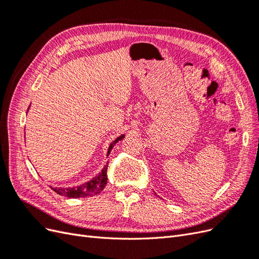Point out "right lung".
<instances>
[{
	"label": "right lung",
	"mask_w": 259,
	"mask_h": 259,
	"mask_svg": "<svg viewBox=\"0 0 259 259\" xmlns=\"http://www.w3.org/2000/svg\"><path fill=\"white\" fill-rule=\"evenodd\" d=\"M31 106V105H30ZM30 108V107H29ZM28 108V111H29ZM27 111V112H28ZM125 137L124 134H122L121 136L117 137L115 140L110 144L108 148V152H107V156L109 155V153L111 152V150L113 149V147L115 146L116 143H119V140L123 139ZM107 168H108V163L105 165V167L101 169L100 173L95 176L94 178H92L90 182H86L80 186L76 187H68V188H61V187H51V189L54 190L56 193L64 195V197H68L69 199H76V198H85V197H93V195H96L99 192L103 191V189L105 188V186L107 185Z\"/></svg>",
	"instance_id": "obj_1"
}]
</instances>
